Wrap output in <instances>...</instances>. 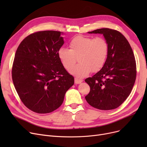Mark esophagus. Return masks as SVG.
<instances>
[{
    "instance_id": "esophagus-1",
    "label": "esophagus",
    "mask_w": 147,
    "mask_h": 147,
    "mask_svg": "<svg viewBox=\"0 0 147 147\" xmlns=\"http://www.w3.org/2000/svg\"><path fill=\"white\" fill-rule=\"evenodd\" d=\"M82 82H83L82 80L79 79H78V78H75V79H74V83H75V84H80V83H81Z\"/></svg>"
}]
</instances>
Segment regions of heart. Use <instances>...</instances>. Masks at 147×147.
Segmentation results:
<instances>
[{
	"label": "heart",
	"mask_w": 147,
	"mask_h": 147,
	"mask_svg": "<svg viewBox=\"0 0 147 147\" xmlns=\"http://www.w3.org/2000/svg\"><path fill=\"white\" fill-rule=\"evenodd\" d=\"M70 49L60 48L58 57L63 67L69 70L78 58L79 64L73 67L70 73L78 78L87 76L90 72L99 71L104 65L109 55V47L103 37L77 36L69 43Z\"/></svg>",
	"instance_id": "1"
}]
</instances>
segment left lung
Wrapping results in <instances>:
<instances>
[{
    "label": "left lung",
    "instance_id": "obj_1",
    "mask_svg": "<svg viewBox=\"0 0 147 147\" xmlns=\"http://www.w3.org/2000/svg\"><path fill=\"white\" fill-rule=\"evenodd\" d=\"M88 33L103 34L109 51L104 67L85 79L90 88L85 99L95 109H115L129 96L135 84L136 67L133 51L125 37L117 30L104 28Z\"/></svg>",
    "mask_w": 147,
    "mask_h": 147
}]
</instances>
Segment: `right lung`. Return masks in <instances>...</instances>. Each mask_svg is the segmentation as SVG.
I'll use <instances>...</instances> for the list:
<instances>
[{"mask_svg": "<svg viewBox=\"0 0 147 147\" xmlns=\"http://www.w3.org/2000/svg\"><path fill=\"white\" fill-rule=\"evenodd\" d=\"M63 32L42 31L31 34L17 48L12 78L18 95L28 109L49 113L63 104L74 83L61 64L58 51L64 43Z\"/></svg>", "mask_w": 147, "mask_h": 147, "instance_id": "obj_1", "label": "right lung"}]
</instances>
